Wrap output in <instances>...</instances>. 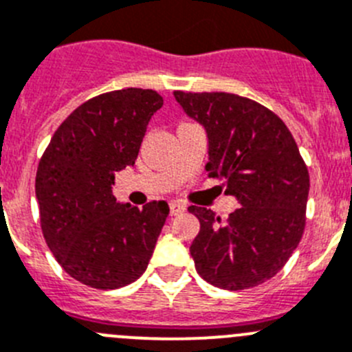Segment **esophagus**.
Instances as JSON below:
<instances>
[{
	"label": "esophagus",
	"instance_id": "1",
	"mask_svg": "<svg viewBox=\"0 0 352 352\" xmlns=\"http://www.w3.org/2000/svg\"><path fill=\"white\" fill-rule=\"evenodd\" d=\"M184 210H186V206L180 205V203H170V215H180V213H184Z\"/></svg>",
	"mask_w": 352,
	"mask_h": 352
}]
</instances>
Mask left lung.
<instances>
[{
  "instance_id": "1",
  "label": "left lung",
  "mask_w": 352,
  "mask_h": 352,
  "mask_svg": "<svg viewBox=\"0 0 352 352\" xmlns=\"http://www.w3.org/2000/svg\"><path fill=\"white\" fill-rule=\"evenodd\" d=\"M208 137L210 177L241 206L222 221L189 206L199 221L191 252L198 274L224 290L257 287L283 269L305 228L309 172L287 124L267 107L224 91H173Z\"/></svg>"
}]
</instances>
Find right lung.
Returning a JSON list of instances; mask_svg holds the SVG:
<instances>
[{"label":"right lung","mask_w":352,"mask_h":352,"mask_svg":"<svg viewBox=\"0 0 352 352\" xmlns=\"http://www.w3.org/2000/svg\"><path fill=\"white\" fill-rule=\"evenodd\" d=\"M163 106L154 90L124 88L90 98L57 128L36 173L45 241L71 278L100 290L139 280L147 269L166 201L142 208L118 203L116 172L135 165L151 118Z\"/></svg>","instance_id":"1"}]
</instances>
